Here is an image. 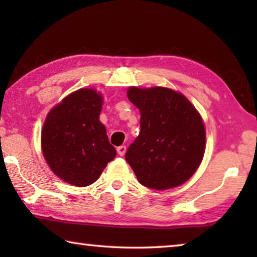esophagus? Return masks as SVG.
<instances>
[{
	"instance_id": "1",
	"label": "esophagus",
	"mask_w": 257,
	"mask_h": 257,
	"mask_svg": "<svg viewBox=\"0 0 257 257\" xmlns=\"http://www.w3.org/2000/svg\"><path fill=\"white\" fill-rule=\"evenodd\" d=\"M125 151H127V147L125 146H119L118 149H116V152H118V154L120 155V156H123L124 154H125Z\"/></svg>"
}]
</instances>
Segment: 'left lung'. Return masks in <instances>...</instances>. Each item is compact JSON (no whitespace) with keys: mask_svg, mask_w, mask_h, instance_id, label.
<instances>
[{"mask_svg":"<svg viewBox=\"0 0 257 257\" xmlns=\"http://www.w3.org/2000/svg\"><path fill=\"white\" fill-rule=\"evenodd\" d=\"M127 96L141 112V133L125 153L138 181L156 190L185 184L205 153L202 115L184 94L168 87L132 86Z\"/></svg>","mask_w":257,"mask_h":257,"instance_id":"8db88e82","label":"left lung"}]
</instances>
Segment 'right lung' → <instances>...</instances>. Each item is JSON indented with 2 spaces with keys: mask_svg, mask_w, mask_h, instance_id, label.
Listing matches in <instances>:
<instances>
[{
  "mask_svg": "<svg viewBox=\"0 0 257 257\" xmlns=\"http://www.w3.org/2000/svg\"><path fill=\"white\" fill-rule=\"evenodd\" d=\"M103 99L95 88H80L47 113L41 136L43 156L52 172L67 184L92 185L115 158L99 120Z\"/></svg>",
  "mask_w": 257,
  "mask_h": 257,
  "instance_id": "1",
  "label": "right lung"
}]
</instances>
